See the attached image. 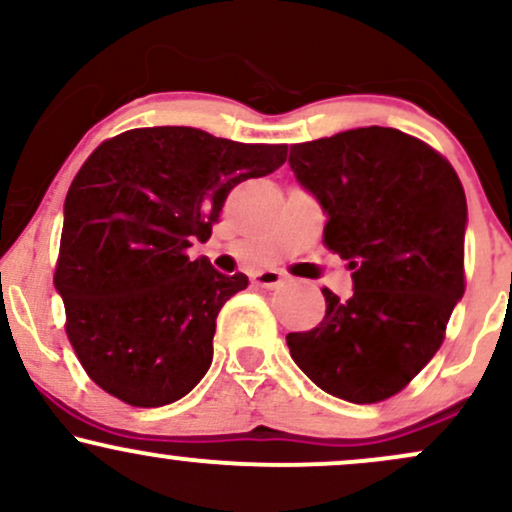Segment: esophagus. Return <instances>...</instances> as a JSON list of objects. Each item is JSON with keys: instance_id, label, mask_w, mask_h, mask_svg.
Returning a JSON list of instances; mask_svg holds the SVG:
<instances>
[{"instance_id": "obj_1", "label": "esophagus", "mask_w": 512, "mask_h": 512, "mask_svg": "<svg viewBox=\"0 0 512 512\" xmlns=\"http://www.w3.org/2000/svg\"><path fill=\"white\" fill-rule=\"evenodd\" d=\"M252 281H255L257 286H262V289H274V286H279L281 281H284V274L267 269V272L252 274Z\"/></svg>"}]
</instances>
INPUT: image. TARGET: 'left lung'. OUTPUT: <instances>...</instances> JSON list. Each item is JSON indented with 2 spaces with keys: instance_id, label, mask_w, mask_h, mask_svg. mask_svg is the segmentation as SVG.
<instances>
[{
  "instance_id": "obj_1",
  "label": "left lung",
  "mask_w": 512,
  "mask_h": 512,
  "mask_svg": "<svg viewBox=\"0 0 512 512\" xmlns=\"http://www.w3.org/2000/svg\"><path fill=\"white\" fill-rule=\"evenodd\" d=\"M289 166L354 279L346 301L322 289L320 325L286 334L291 358L334 397L383 402L436 356L464 293L462 182L438 151L392 127L293 144Z\"/></svg>"
}]
</instances>
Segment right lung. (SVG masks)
<instances>
[{"instance_id":"right-lung-1","label":"right lung","mask_w":512,"mask_h":512,"mask_svg":"<svg viewBox=\"0 0 512 512\" xmlns=\"http://www.w3.org/2000/svg\"><path fill=\"white\" fill-rule=\"evenodd\" d=\"M284 161L286 144L195 127L129 129L86 158L64 199L55 289L93 383L132 407H163L204 378L216 315L248 276L187 248L209 240L238 182Z\"/></svg>"}]
</instances>
